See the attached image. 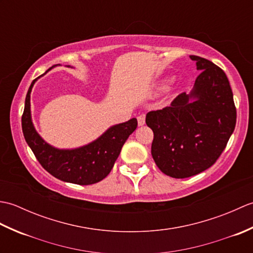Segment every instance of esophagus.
Segmentation results:
<instances>
[{"label":"esophagus","instance_id":"obj_1","mask_svg":"<svg viewBox=\"0 0 253 253\" xmlns=\"http://www.w3.org/2000/svg\"><path fill=\"white\" fill-rule=\"evenodd\" d=\"M137 120H138V125L139 126H143L144 124H146V116H144V115H139L137 117Z\"/></svg>","mask_w":253,"mask_h":253}]
</instances>
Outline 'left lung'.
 I'll return each mask as SVG.
<instances>
[{
    "label": "left lung",
    "instance_id": "1",
    "mask_svg": "<svg viewBox=\"0 0 253 253\" xmlns=\"http://www.w3.org/2000/svg\"><path fill=\"white\" fill-rule=\"evenodd\" d=\"M190 58L201 71L191 93H180L169 106L146 116L154 135V162L173 178H187L211 168L226 148L237 118L233 91L223 69L207 58Z\"/></svg>",
    "mask_w": 253,
    "mask_h": 253
}]
</instances>
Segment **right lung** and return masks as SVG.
Instances as JSON below:
<instances>
[{
    "label": "right lung",
    "instance_id": "right-lung-1",
    "mask_svg": "<svg viewBox=\"0 0 253 253\" xmlns=\"http://www.w3.org/2000/svg\"><path fill=\"white\" fill-rule=\"evenodd\" d=\"M38 78L31 83L28 89L21 116L26 142L42 168L56 178L76 185H92L101 181L110 174L124 143L136 130L137 118L111 127L95 141L84 147L74 150L53 148L38 135L31 122L30 92Z\"/></svg>",
    "mask_w": 253,
    "mask_h": 253
}]
</instances>
